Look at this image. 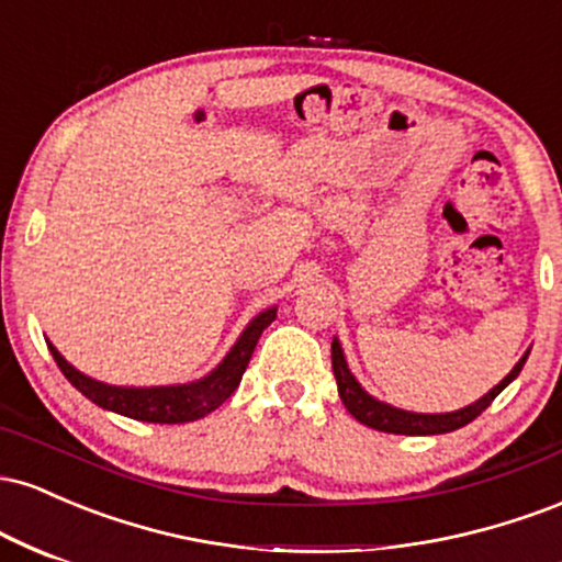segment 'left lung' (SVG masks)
<instances>
[{
  "instance_id": "1",
  "label": "left lung",
  "mask_w": 562,
  "mask_h": 562,
  "mask_svg": "<svg viewBox=\"0 0 562 562\" xmlns=\"http://www.w3.org/2000/svg\"><path fill=\"white\" fill-rule=\"evenodd\" d=\"M528 353H531V348H528L524 357L518 359V364H515L492 391L483 393L479 402L462 406V409H454V412H436V415H428V412L398 409V406L380 402V398L372 396V393H367L362 389V383L353 378V372L348 370L346 353L344 348H340L338 338H333V372H335V383H338L340 402H344L346 409L351 412L359 423L367 425V428L383 430V434H398V436H438V434H451V430L473 423L475 417H479L481 412L486 409V406L520 375Z\"/></svg>"
}]
</instances>
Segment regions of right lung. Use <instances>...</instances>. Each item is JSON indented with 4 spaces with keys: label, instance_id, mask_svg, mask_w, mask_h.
I'll list each match as a JSON object with an SVG mask.
<instances>
[{
    "label": "right lung",
    "instance_id": "1",
    "mask_svg": "<svg viewBox=\"0 0 562 562\" xmlns=\"http://www.w3.org/2000/svg\"><path fill=\"white\" fill-rule=\"evenodd\" d=\"M277 317V306L263 308L254 319L245 325L240 338L229 348L227 357L218 362L209 375L192 380V383H173V385H111L83 375L74 364L63 357L57 348L49 344L57 367L68 383L76 391H81L89 402H94L102 409L115 412V415L132 417V420L142 423H160V425H177V423H192L200 417L211 415L218 409L232 393L240 385L245 367H248L254 348L259 344L261 333L272 325Z\"/></svg>",
    "mask_w": 562,
    "mask_h": 562
}]
</instances>
